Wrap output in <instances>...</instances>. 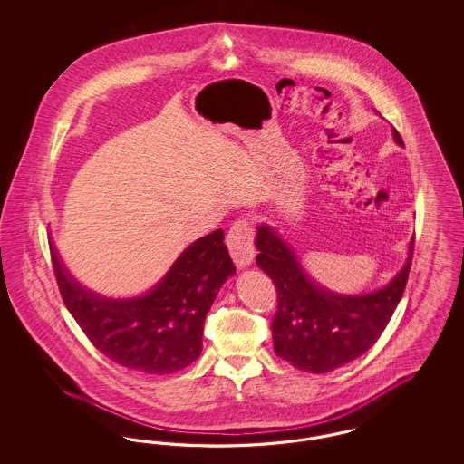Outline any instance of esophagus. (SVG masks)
I'll return each mask as SVG.
<instances>
[{"label": "esophagus", "mask_w": 464, "mask_h": 464, "mask_svg": "<svg viewBox=\"0 0 464 464\" xmlns=\"http://www.w3.org/2000/svg\"><path fill=\"white\" fill-rule=\"evenodd\" d=\"M227 248L233 257V263L243 269L252 265L256 250H254V229L248 221H237L227 233Z\"/></svg>", "instance_id": "obj_1"}]
</instances>
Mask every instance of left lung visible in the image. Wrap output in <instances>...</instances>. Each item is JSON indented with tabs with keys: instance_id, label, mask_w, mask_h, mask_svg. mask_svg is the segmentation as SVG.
Listing matches in <instances>:
<instances>
[{
	"instance_id": "1",
	"label": "left lung",
	"mask_w": 464,
	"mask_h": 464,
	"mask_svg": "<svg viewBox=\"0 0 464 464\" xmlns=\"http://www.w3.org/2000/svg\"><path fill=\"white\" fill-rule=\"evenodd\" d=\"M392 133L403 148L397 130ZM254 243L259 250L256 263L278 292V311L271 324L275 353L313 374L331 372L372 348L403 295L414 250L412 237L405 263L386 285L363 294H339L309 275L271 224L257 226Z\"/></svg>"
}]
</instances>
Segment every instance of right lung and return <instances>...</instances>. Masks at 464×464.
<instances>
[{"label": "right lung", "instance_id": "add662e5", "mask_svg": "<svg viewBox=\"0 0 464 464\" xmlns=\"http://www.w3.org/2000/svg\"><path fill=\"white\" fill-rule=\"evenodd\" d=\"M50 254L64 304L90 343L142 374H174L198 358L207 313L235 275L221 229L188 245L153 287L132 297L82 285L52 240Z\"/></svg>", "mask_w": 464, "mask_h": 464}]
</instances>
